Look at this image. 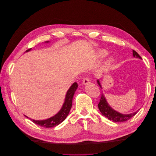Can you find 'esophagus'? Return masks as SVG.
Here are the masks:
<instances>
[{
    "mask_svg": "<svg viewBox=\"0 0 156 156\" xmlns=\"http://www.w3.org/2000/svg\"><path fill=\"white\" fill-rule=\"evenodd\" d=\"M90 78L88 77H85L83 81V85H87V84H90Z\"/></svg>",
    "mask_w": 156,
    "mask_h": 156,
    "instance_id": "1",
    "label": "esophagus"
}]
</instances>
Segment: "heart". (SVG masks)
<instances>
[{
    "mask_svg": "<svg viewBox=\"0 0 156 156\" xmlns=\"http://www.w3.org/2000/svg\"><path fill=\"white\" fill-rule=\"evenodd\" d=\"M107 54V51H99V55L101 56H104Z\"/></svg>",
    "mask_w": 156,
    "mask_h": 156,
    "instance_id": "1",
    "label": "heart"
}]
</instances>
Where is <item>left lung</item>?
Segmentation results:
<instances>
[{"label":"left lung","mask_w":156,"mask_h":156,"mask_svg":"<svg viewBox=\"0 0 156 156\" xmlns=\"http://www.w3.org/2000/svg\"><path fill=\"white\" fill-rule=\"evenodd\" d=\"M133 55L134 57L141 59L140 55L134 50H133ZM97 82H98V84H99V86L102 88L101 86V83L100 82V80L99 79L97 80ZM98 108L103 116L107 118L108 120H112V122H126L127 120H128L130 119H131L132 117L134 116L139 111H136L135 112L130 113V114H128V115L122 114V113L119 112L118 111L113 109V108H112V107L108 104V103L105 99V95L103 93L101 94L100 101L98 103Z\"/></svg>","instance_id":"obj_1"}]
</instances>
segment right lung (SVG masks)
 I'll use <instances>...</instances> for the list:
<instances>
[{"instance_id":"right-lung-1","label":"right lung","mask_w":156,"mask_h":156,"mask_svg":"<svg viewBox=\"0 0 156 156\" xmlns=\"http://www.w3.org/2000/svg\"><path fill=\"white\" fill-rule=\"evenodd\" d=\"M45 42L46 43H48L49 41H45ZM31 49H29L27 50L26 52H28ZM77 87H78V85L77 83H73L72 85L70 87V88H69V90L66 93V95L65 100H64V104L62 105V107L61 108V109L59 111V112L57 113V114H56L55 116L49 118L48 119L44 120H35L33 119H30V120L36 124L39 125L41 127H45V128L53 127L56 126H58V124H60L61 122H62L66 119L67 116L69 114L72 105L73 97L75 91H76Z\"/></svg>"}]
</instances>
